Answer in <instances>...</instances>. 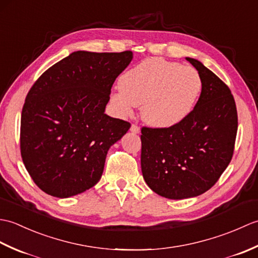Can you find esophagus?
Masks as SVG:
<instances>
[{"instance_id": "obj_1", "label": "esophagus", "mask_w": 258, "mask_h": 258, "mask_svg": "<svg viewBox=\"0 0 258 258\" xmlns=\"http://www.w3.org/2000/svg\"><path fill=\"white\" fill-rule=\"evenodd\" d=\"M131 132L134 134H139L141 132L140 126H138L136 124H132V126H131Z\"/></svg>"}]
</instances>
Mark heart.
<instances>
[{
    "instance_id": "1",
    "label": "heart",
    "mask_w": 258,
    "mask_h": 258,
    "mask_svg": "<svg viewBox=\"0 0 258 258\" xmlns=\"http://www.w3.org/2000/svg\"><path fill=\"white\" fill-rule=\"evenodd\" d=\"M202 86L196 69L153 57L122 75L119 90L111 100L120 114L130 115L135 106H141L146 124L167 128L183 122L193 112Z\"/></svg>"
}]
</instances>
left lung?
Returning <instances> with one entry per match:
<instances>
[{"label":"left lung","mask_w":258,"mask_h":258,"mask_svg":"<svg viewBox=\"0 0 258 258\" xmlns=\"http://www.w3.org/2000/svg\"><path fill=\"white\" fill-rule=\"evenodd\" d=\"M203 86L187 117L167 128L142 127L141 166L156 194L169 200L199 196L213 187L231 163L237 109L229 87L195 58Z\"/></svg>","instance_id":"obj_1"}]
</instances>
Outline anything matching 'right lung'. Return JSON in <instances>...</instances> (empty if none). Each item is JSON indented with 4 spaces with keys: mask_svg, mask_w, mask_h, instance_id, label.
I'll list each match as a JSON object with an SVG mask.
<instances>
[{
    "mask_svg": "<svg viewBox=\"0 0 258 258\" xmlns=\"http://www.w3.org/2000/svg\"><path fill=\"white\" fill-rule=\"evenodd\" d=\"M132 51H78L46 70L29 91L21 116V156L38 187L67 199L93 187L109 147L131 123L105 113L111 89Z\"/></svg>",
    "mask_w": 258,
    "mask_h": 258,
    "instance_id": "right-lung-1",
    "label": "right lung"
}]
</instances>
